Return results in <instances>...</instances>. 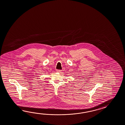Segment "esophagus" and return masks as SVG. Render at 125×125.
Masks as SVG:
<instances>
[{"label": "esophagus", "instance_id": "1", "mask_svg": "<svg viewBox=\"0 0 125 125\" xmlns=\"http://www.w3.org/2000/svg\"><path fill=\"white\" fill-rule=\"evenodd\" d=\"M61 70H56V72L57 73H60V72H61Z\"/></svg>", "mask_w": 125, "mask_h": 125}]
</instances>
